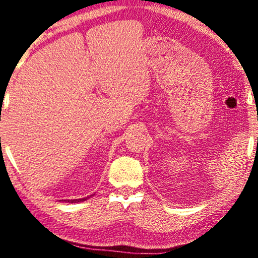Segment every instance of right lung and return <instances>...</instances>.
<instances>
[{"label":"right lung","instance_id":"1","mask_svg":"<svg viewBox=\"0 0 258 258\" xmlns=\"http://www.w3.org/2000/svg\"><path fill=\"white\" fill-rule=\"evenodd\" d=\"M91 197H93V195H90V197H86V198H82V199H72V200H61V201H65V203H69V204H75V203H82V201L90 199Z\"/></svg>","mask_w":258,"mask_h":258}]
</instances>
